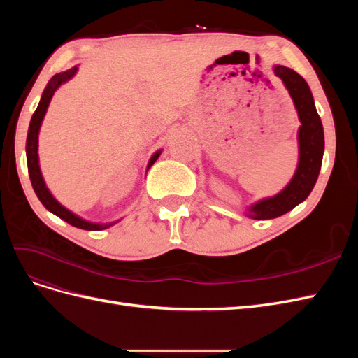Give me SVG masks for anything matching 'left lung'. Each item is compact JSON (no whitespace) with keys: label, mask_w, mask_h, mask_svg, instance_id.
I'll return each mask as SVG.
<instances>
[{"label":"left lung","mask_w":358,"mask_h":358,"mask_svg":"<svg viewBox=\"0 0 358 358\" xmlns=\"http://www.w3.org/2000/svg\"><path fill=\"white\" fill-rule=\"evenodd\" d=\"M275 74L284 82L300 119L299 164L288 185L276 194L257 201L248 209L254 220H272L294 209L305 201L315 187L324 154V129L306 80L299 73L284 66H275Z\"/></svg>","instance_id":"8db88e82"}]
</instances>
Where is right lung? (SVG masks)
<instances>
[{"instance_id":"1","label":"right lung","mask_w":358,"mask_h":358,"mask_svg":"<svg viewBox=\"0 0 358 358\" xmlns=\"http://www.w3.org/2000/svg\"><path fill=\"white\" fill-rule=\"evenodd\" d=\"M76 71H78V67H73V69H70L67 71L55 74L49 80L45 91H43L41 100H40V103L37 106L34 115H32V117H31L29 128H28V137H27L28 173H29V179H31V183H32V188H34L38 200L43 203V206H45V208L49 212L59 216L61 220L69 222L70 225L78 227V229L90 230V231H100V230H104V229H109L110 225L116 224L117 221L116 222H109V224H94V222H90V221H85V220L79 218L78 215H74L73 212H70L69 209L64 208V206L59 204L55 200V197L52 196L50 191L48 189L46 183H45V179H43V176H41L40 166H38V131H40V127H41V122H43V117H45V115H46V110H48V107H49V103L52 100L53 94H55V91L59 88L62 83H66L67 80H70L73 76L76 74ZM159 155H161V150H158V152H155L152 155V158H150L149 162H148V169L146 170L150 169V166L154 164V162L158 159Z\"/></svg>"}]
</instances>
